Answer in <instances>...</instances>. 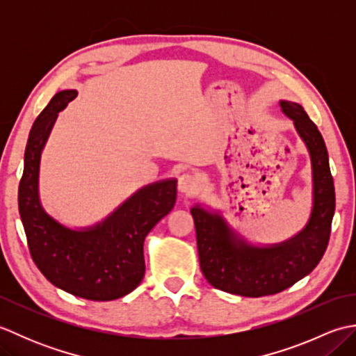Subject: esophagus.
<instances>
[{
	"label": "esophagus",
	"instance_id": "esophagus-1",
	"mask_svg": "<svg viewBox=\"0 0 356 356\" xmlns=\"http://www.w3.org/2000/svg\"><path fill=\"white\" fill-rule=\"evenodd\" d=\"M177 188L180 193H185V194H194L195 191L199 190V180L195 176L190 172H184L179 176L177 180Z\"/></svg>",
	"mask_w": 356,
	"mask_h": 356
}]
</instances>
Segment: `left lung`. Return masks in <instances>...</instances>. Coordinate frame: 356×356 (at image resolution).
Segmentation results:
<instances>
[{
    "label": "left lung",
    "instance_id": "8db88e82",
    "mask_svg": "<svg viewBox=\"0 0 356 356\" xmlns=\"http://www.w3.org/2000/svg\"><path fill=\"white\" fill-rule=\"evenodd\" d=\"M280 107L293 120L312 162V213L305 228L282 243L255 246L234 231L223 216L200 205L191 208L203 275L216 289L241 297L274 295L311 274L330 237L335 186L326 143L300 104L280 101Z\"/></svg>",
    "mask_w": 356,
    "mask_h": 356
}]
</instances>
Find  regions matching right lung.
<instances>
[{
	"mask_svg": "<svg viewBox=\"0 0 356 356\" xmlns=\"http://www.w3.org/2000/svg\"><path fill=\"white\" fill-rule=\"evenodd\" d=\"M76 96V90H63L36 118L26 147L18 208L30 255L42 275L74 297L110 301L140 284L145 274L143 241L174 208L177 180L140 188L105 220L84 229L67 228L45 213L38 193L41 153L58 113Z\"/></svg>",
	"mask_w": 356,
	"mask_h": 356,
	"instance_id": "obj_1",
	"label": "right lung"
}]
</instances>
